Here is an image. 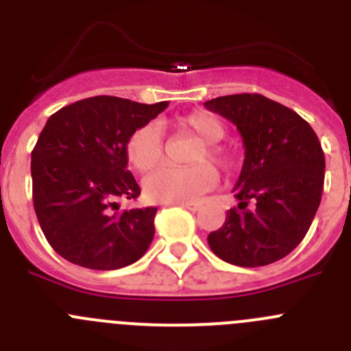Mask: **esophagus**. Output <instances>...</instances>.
<instances>
[{
    "label": "esophagus",
    "instance_id": "obj_1",
    "mask_svg": "<svg viewBox=\"0 0 351 351\" xmlns=\"http://www.w3.org/2000/svg\"><path fill=\"white\" fill-rule=\"evenodd\" d=\"M178 206H181V207H184V209H188V210H198L200 209V206H198V204H193V202H182V204H178Z\"/></svg>",
    "mask_w": 351,
    "mask_h": 351
}]
</instances>
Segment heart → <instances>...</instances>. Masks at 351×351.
I'll list each match as a JSON object with an SVG mask.
<instances>
[{"label": "heart", "mask_w": 351, "mask_h": 351, "mask_svg": "<svg viewBox=\"0 0 351 351\" xmlns=\"http://www.w3.org/2000/svg\"><path fill=\"white\" fill-rule=\"evenodd\" d=\"M170 125L179 132L191 133L200 138L190 163L195 165L173 169L161 167L144 179V195L151 202L182 204L202 197L218 184V172L209 161L221 169H230L235 163V153L219 144L226 135V128L216 116L204 110L173 117ZM125 154L130 165L138 172H149L160 165L163 158V138L156 125H144L128 137Z\"/></svg>", "instance_id": "1"}]
</instances>
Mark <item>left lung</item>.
I'll list each match as a JSON object with an SVG mask.
<instances>
[{
    "mask_svg": "<svg viewBox=\"0 0 351 351\" xmlns=\"http://www.w3.org/2000/svg\"><path fill=\"white\" fill-rule=\"evenodd\" d=\"M209 110L237 126L244 163L219 230L207 237L216 256L262 267L295 250L322 200L325 156L316 133L297 112L256 93L219 96Z\"/></svg>",
    "mask_w": 351,
    "mask_h": 351,
    "instance_id": "left-lung-1",
    "label": "left lung"
}]
</instances>
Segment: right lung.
Masks as SVG:
<instances>
[{"label":"right lung","mask_w":351,"mask_h":351,"mask_svg":"<svg viewBox=\"0 0 351 351\" xmlns=\"http://www.w3.org/2000/svg\"><path fill=\"white\" fill-rule=\"evenodd\" d=\"M169 101L93 96L60 108L31 153L33 206L52 250L68 262L114 271L137 262L154 237L156 207L119 213L141 195L125 144Z\"/></svg>","instance_id":"right-lung-1"}]
</instances>
